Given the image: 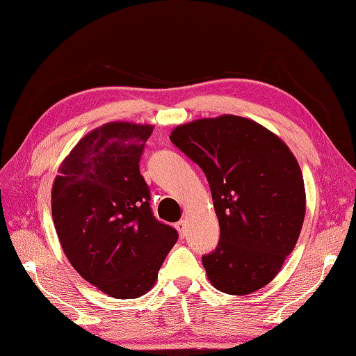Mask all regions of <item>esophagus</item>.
Listing matches in <instances>:
<instances>
[{"instance_id": "obj_1", "label": "esophagus", "mask_w": 356, "mask_h": 356, "mask_svg": "<svg viewBox=\"0 0 356 356\" xmlns=\"http://www.w3.org/2000/svg\"><path fill=\"white\" fill-rule=\"evenodd\" d=\"M176 227H177V231L180 234V237H185V234H186V221L185 220H180L177 225H176Z\"/></svg>"}]
</instances>
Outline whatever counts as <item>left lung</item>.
<instances>
[{"label":"left lung","mask_w":356,"mask_h":356,"mask_svg":"<svg viewBox=\"0 0 356 356\" xmlns=\"http://www.w3.org/2000/svg\"><path fill=\"white\" fill-rule=\"evenodd\" d=\"M170 140L206 174L220 242L202 256L215 289L246 295L272 281L297 243L305 184L293 154L272 131L238 116L180 125Z\"/></svg>","instance_id":"8db88e82"}]
</instances>
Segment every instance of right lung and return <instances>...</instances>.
<instances>
[{
	"instance_id": "right-lung-1",
	"label": "right lung",
	"mask_w": 356,
	"mask_h": 356,
	"mask_svg": "<svg viewBox=\"0 0 356 356\" xmlns=\"http://www.w3.org/2000/svg\"><path fill=\"white\" fill-rule=\"evenodd\" d=\"M152 130L102 125L76 144L53 184L51 213L65 256L84 280L114 298L146 293L179 237L154 216L140 172Z\"/></svg>"
}]
</instances>
